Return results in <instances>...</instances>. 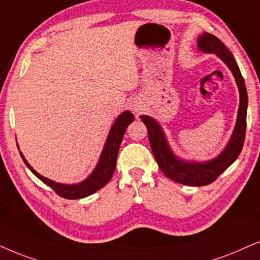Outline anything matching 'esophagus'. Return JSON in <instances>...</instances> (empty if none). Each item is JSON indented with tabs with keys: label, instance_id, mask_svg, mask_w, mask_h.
<instances>
[{
	"label": "esophagus",
	"instance_id": "34e87169",
	"mask_svg": "<svg viewBox=\"0 0 260 260\" xmlns=\"http://www.w3.org/2000/svg\"><path fill=\"white\" fill-rule=\"evenodd\" d=\"M131 109H132V112H134V113L141 112V107L139 105H137V103H133V105L131 106Z\"/></svg>",
	"mask_w": 260,
	"mask_h": 260
}]
</instances>
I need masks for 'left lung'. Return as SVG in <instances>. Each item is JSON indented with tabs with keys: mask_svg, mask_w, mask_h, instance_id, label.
<instances>
[{
	"mask_svg": "<svg viewBox=\"0 0 260 260\" xmlns=\"http://www.w3.org/2000/svg\"><path fill=\"white\" fill-rule=\"evenodd\" d=\"M197 48L203 53H214L227 65L238 85L240 102H239L237 122L233 133L221 153L215 158L206 161L186 160L179 158L172 151L160 123L148 115H140V119L147 127L148 140L157 160V164L164 175L171 181L184 185L202 186L215 181L227 168L237 160L243 150L246 132V114H247V90L244 78L239 70L237 61L231 51L224 44L210 33H203L197 38Z\"/></svg>",
	"mask_w": 260,
	"mask_h": 260,
	"instance_id": "8db88e82",
	"label": "left lung"
}]
</instances>
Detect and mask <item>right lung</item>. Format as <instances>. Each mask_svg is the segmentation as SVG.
<instances>
[{"instance_id":"1","label":"right lung","mask_w":260,"mask_h":260,"mask_svg":"<svg viewBox=\"0 0 260 260\" xmlns=\"http://www.w3.org/2000/svg\"><path fill=\"white\" fill-rule=\"evenodd\" d=\"M133 121L134 115L129 112V110H124V112L121 113L120 115L116 117V120L114 121L112 127H110L108 137H107L105 146H103V150L101 152V155H100V159L98 164L95 166V169L84 181L75 183V184H64V183H58L52 181L50 178L44 177V176L38 174L32 166L29 165V162L26 160L25 155L22 154L21 151H20V155H21L22 160L26 164L27 168H28L40 181H43L45 184L51 186L58 195L69 200L83 199V197H86L91 195V193L99 191V190L103 188V186L110 181V178L113 177L121 141H122V138L124 136V132H126V128L128 127V124L133 122ZM17 146H19V145H17Z\"/></svg>"}]
</instances>
